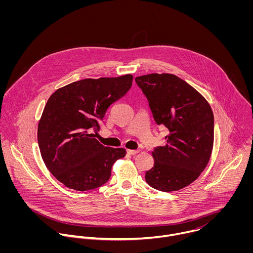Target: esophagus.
Segmentation results:
<instances>
[{"instance_id":"1","label":"esophagus","mask_w":253,"mask_h":253,"mask_svg":"<svg viewBox=\"0 0 253 253\" xmlns=\"http://www.w3.org/2000/svg\"><path fill=\"white\" fill-rule=\"evenodd\" d=\"M127 153L129 155H136L137 153H139V150H131V149H128L127 150Z\"/></svg>"}]
</instances>
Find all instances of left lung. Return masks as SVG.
I'll return each mask as SVG.
<instances>
[{"mask_svg": "<svg viewBox=\"0 0 253 253\" xmlns=\"http://www.w3.org/2000/svg\"><path fill=\"white\" fill-rule=\"evenodd\" d=\"M135 81L155 122L167 128L166 144L152 152L154 166L145 174L146 182L164 192L182 189L209 162L214 140L211 107L197 90L173 74H148Z\"/></svg>", "mask_w": 253, "mask_h": 253, "instance_id": "8db88e82", "label": "left lung"}]
</instances>
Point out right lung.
<instances>
[{
	"instance_id": "right-lung-1",
	"label": "right lung",
	"mask_w": 253,
	"mask_h": 253,
	"mask_svg": "<svg viewBox=\"0 0 253 253\" xmlns=\"http://www.w3.org/2000/svg\"><path fill=\"white\" fill-rule=\"evenodd\" d=\"M133 76L84 79L56 90L48 99L38 124L43 161L68 188L87 191L105 184L124 148L105 147L92 132L100 129L109 106L132 86Z\"/></svg>"
}]
</instances>
